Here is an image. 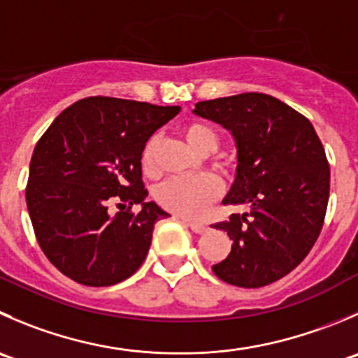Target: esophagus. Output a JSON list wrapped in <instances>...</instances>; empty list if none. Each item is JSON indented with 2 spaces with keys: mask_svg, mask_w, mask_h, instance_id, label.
Returning a JSON list of instances; mask_svg holds the SVG:
<instances>
[{
  "mask_svg": "<svg viewBox=\"0 0 358 358\" xmlns=\"http://www.w3.org/2000/svg\"><path fill=\"white\" fill-rule=\"evenodd\" d=\"M178 218H180V220L183 222V224L189 225V227L192 229V231L196 232V234H203V232H206V231H208V225H206V224H203V222L189 220V218H185V217H178Z\"/></svg>",
  "mask_w": 358,
  "mask_h": 358,
  "instance_id": "1",
  "label": "esophagus"
}]
</instances>
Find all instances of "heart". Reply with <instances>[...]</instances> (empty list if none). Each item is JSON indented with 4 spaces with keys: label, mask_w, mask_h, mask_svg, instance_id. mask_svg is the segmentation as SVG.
Returning a JSON list of instances; mask_svg holds the SVG:
<instances>
[{
    "label": "heart",
    "mask_w": 358,
    "mask_h": 358,
    "mask_svg": "<svg viewBox=\"0 0 358 358\" xmlns=\"http://www.w3.org/2000/svg\"><path fill=\"white\" fill-rule=\"evenodd\" d=\"M182 136L192 150L208 155L217 150L218 134L210 124L192 120L182 127ZM157 136L145 141L140 154L141 171L147 176L157 175ZM222 194V183L211 175L190 176V178H171L157 187L155 199L166 210L182 217L196 218L204 213L208 206Z\"/></svg>",
    "instance_id": "obj_1"
}]
</instances>
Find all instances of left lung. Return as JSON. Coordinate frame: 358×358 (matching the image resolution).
Listing matches in <instances>:
<instances>
[{
    "mask_svg": "<svg viewBox=\"0 0 358 358\" xmlns=\"http://www.w3.org/2000/svg\"><path fill=\"white\" fill-rule=\"evenodd\" d=\"M194 113L234 136L238 169L224 204L250 208L211 225L232 239L211 269L229 285H269L303 262L322 231L331 189L324 145L306 117L262 92L201 101Z\"/></svg>",
    "mask_w": 358,
    "mask_h": 358,
    "instance_id": "1",
    "label": "left lung"
}]
</instances>
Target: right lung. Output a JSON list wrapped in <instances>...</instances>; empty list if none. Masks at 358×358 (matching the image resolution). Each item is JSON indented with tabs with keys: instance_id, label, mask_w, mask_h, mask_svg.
<instances>
[{
	"instance_id": "obj_1",
	"label": "right lung",
	"mask_w": 358,
	"mask_h": 358,
	"mask_svg": "<svg viewBox=\"0 0 358 358\" xmlns=\"http://www.w3.org/2000/svg\"><path fill=\"white\" fill-rule=\"evenodd\" d=\"M180 112L91 96L59 113L34 147L26 203L38 245L64 276L87 287L124 282L143 264L155 222L169 217L141 180L145 141ZM120 211L112 215L109 206ZM142 204L134 214L130 208Z\"/></svg>"
}]
</instances>
